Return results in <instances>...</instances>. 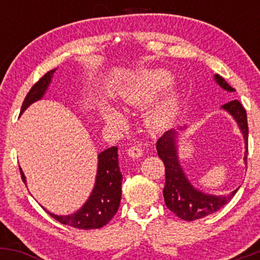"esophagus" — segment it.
<instances>
[{"label": "esophagus", "instance_id": "1", "mask_svg": "<svg viewBox=\"0 0 260 260\" xmlns=\"http://www.w3.org/2000/svg\"><path fill=\"white\" fill-rule=\"evenodd\" d=\"M128 155H129L132 159H139L143 155V150L139 147H131L128 149Z\"/></svg>", "mask_w": 260, "mask_h": 260}]
</instances>
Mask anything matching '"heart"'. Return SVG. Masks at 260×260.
I'll list each match as a JSON object with an SVG mask.
<instances>
[{
  "mask_svg": "<svg viewBox=\"0 0 260 260\" xmlns=\"http://www.w3.org/2000/svg\"><path fill=\"white\" fill-rule=\"evenodd\" d=\"M171 80V77L168 72L165 71H154V72H149L145 74V90H144V96H150L153 95L156 90H160L161 88H164L165 85H168ZM139 98L134 96L132 98V101H138ZM175 109V98H169L165 103L162 104L160 107H157L155 111L151 113L150 117H149V122H150V126L154 128H159L165 124V122L169 120V117L171 116L172 111ZM104 120L106 121L107 124L113 127H121L124 123L123 117L118 113L117 111L112 109H106L104 111Z\"/></svg>",
  "mask_w": 260,
  "mask_h": 260,
  "instance_id": "heart-1",
  "label": "heart"
}]
</instances>
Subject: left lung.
I'll use <instances>...</instances> for the list:
<instances>
[{"label":"left lung","mask_w":260,"mask_h":260,"mask_svg":"<svg viewBox=\"0 0 260 260\" xmlns=\"http://www.w3.org/2000/svg\"><path fill=\"white\" fill-rule=\"evenodd\" d=\"M215 82L228 91H235L232 86L219 74L214 76ZM221 109L228 111L235 121L237 122L244 138V164L247 165V154H248V123H247V113L244 107L238 100H232L221 106ZM186 127H180L177 129H170L164 133L156 142L157 155L165 165V187H164V199L165 204L172 213L180 219L186 221L202 219L210 215L221 209L223 205L231 201L232 197L238 190L235 189L228 196H214L202 192L190 183L181 168L178 161L177 137L178 129L182 131Z\"/></svg>","instance_id":"8db88e82"}]
</instances>
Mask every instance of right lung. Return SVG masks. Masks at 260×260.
<instances>
[{"instance_id": "right-lung-1", "label": "right lung", "mask_w": 260, "mask_h": 260, "mask_svg": "<svg viewBox=\"0 0 260 260\" xmlns=\"http://www.w3.org/2000/svg\"><path fill=\"white\" fill-rule=\"evenodd\" d=\"M56 68L47 72L31 86L24 101H23L20 115L32 103L40 100L44 96L50 83H51ZM98 159L99 160H98L95 186L92 188V192L89 196L88 201L83 204V207L79 210L71 214V215H55V214L50 213L45 209L47 214H50L58 222L72 226L74 229L92 230L105 226L116 215L118 207H120L122 194V174L120 171V166H118L117 147H111L101 151L98 155ZM19 171L23 182L26 183L25 176L20 168Z\"/></svg>"}]
</instances>
